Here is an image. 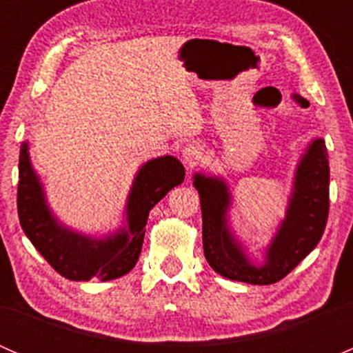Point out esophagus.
<instances>
[{"label": "esophagus", "instance_id": "obj_1", "mask_svg": "<svg viewBox=\"0 0 353 353\" xmlns=\"http://www.w3.org/2000/svg\"><path fill=\"white\" fill-rule=\"evenodd\" d=\"M183 160L190 169H194V167L199 165V162L203 160V148L201 145L196 143V141H191L184 147L183 150Z\"/></svg>", "mask_w": 353, "mask_h": 353}]
</instances>
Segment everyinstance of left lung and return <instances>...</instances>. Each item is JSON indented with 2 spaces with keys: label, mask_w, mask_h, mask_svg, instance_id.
<instances>
[{
  "label": "left lung",
  "mask_w": 353,
  "mask_h": 353,
  "mask_svg": "<svg viewBox=\"0 0 353 353\" xmlns=\"http://www.w3.org/2000/svg\"><path fill=\"white\" fill-rule=\"evenodd\" d=\"M201 199L203 251L222 276L251 285H270L287 276L319 243L330 210V165L323 140H314L299 163L294 194L279 234L268 248L266 263L252 266L227 227L229 191L223 181L194 176Z\"/></svg>",
  "instance_id": "1"
}]
</instances>
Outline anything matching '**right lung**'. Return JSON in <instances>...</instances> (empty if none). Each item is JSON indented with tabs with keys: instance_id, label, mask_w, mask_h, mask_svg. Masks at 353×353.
Wrapping results in <instances>:
<instances>
[{
	"instance_id": "right-lung-1",
	"label": "right lung",
	"mask_w": 353,
	"mask_h": 353,
	"mask_svg": "<svg viewBox=\"0 0 353 353\" xmlns=\"http://www.w3.org/2000/svg\"><path fill=\"white\" fill-rule=\"evenodd\" d=\"M17 208L20 225L46 261L68 280H105L123 276L137 265L143 245L148 213L174 186L184 181V167L174 157L145 163L128 199V230L105 241H92L59 225L46 205L41 183L28 159L27 143L20 148Z\"/></svg>"
}]
</instances>
